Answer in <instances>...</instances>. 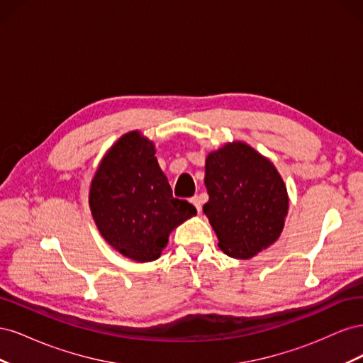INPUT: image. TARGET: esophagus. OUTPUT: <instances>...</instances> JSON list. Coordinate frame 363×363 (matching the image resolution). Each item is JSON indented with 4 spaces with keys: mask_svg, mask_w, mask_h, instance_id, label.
<instances>
[{
    "mask_svg": "<svg viewBox=\"0 0 363 363\" xmlns=\"http://www.w3.org/2000/svg\"><path fill=\"white\" fill-rule=\"evenodd\" d=\"M191 203L195 206V208H196V211H199V213H200V212H201V208H203V199H201V196H199V195L192 196V199H191Z\"/></svg>",
    "mask_w": 363,
    "mask_h": 363,
    "instance_id": "1",
    "label": "esophagus"
}]
</instances>
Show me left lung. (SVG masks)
Segmentation results:
<instances>
[{
    "mask_svg": "<svg viewBox=\"0 0 363 363\" xmlns=\"http://www.w3.org/2000/svg\"><path fill=\"white\" fill-rule=\"evenodd\" d=\"M203 212L218 247L236 259H250L279 239L288 215V191L272 162L245 142L208 152Z\"/></svg>",
    "mask_w": 363,
    "mask_h": 363,
    "instance_id": "1",
    "label": "left lung"
}]
</instances>
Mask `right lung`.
<instances>
[{
    "mask_svg": "<svg viewBox=\"0 0 363 363\" xmlns=\"http://www.w3.org/2000/svg\"><path fill=\"white\" fill-rule=\"evenodd\" d=\"M155 155V144L140 131L125 133L106 152L89 191L106 242L140 263L159 259L172 230L196 215L191 203L174 199Z\"/></svg>",
    "mask_w": 363,
    "mask_h": 363,
    "instance_id": "right-lung-1",
    "label": "right lung"
}]
</instances>
